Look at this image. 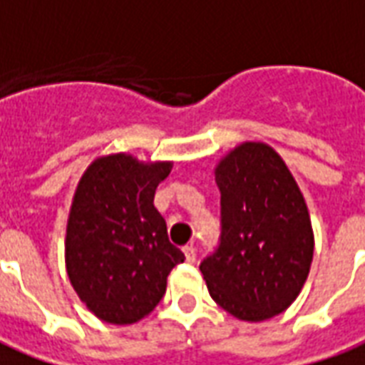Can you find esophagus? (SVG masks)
<instances>
[{"instance_id":"obj_1","label":"esophagus","mask_w":365,"mask_h":365,"mask_svg":"<svg viewBox=\"0 0 365 365\" xmlns=\"http://www.w3.org/2000/svg\"><path fill=\"white\" fill-rule=\"evenodd\" d=\"M183 255H185V261H187V263H193L197 257L195 247H193V245H185V247H183Z\"/></svg>"}]
</instances>
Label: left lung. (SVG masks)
<instances>
[{"label": "left lung", "instance_id": "8db88e82", "mask_svg": "<svg viewBox=\"0 0 365 365\" xmlns=\"http://www.w3.org/2000/svg\"><path fill=\"white\" fill-rule=\"evenodd\" d=\"M222 234L201 263L210 298L242 321L271 319L292 306L313 261L312 218L282 156L245 141L215 166Z\"/></svg>", "mask_w": 365, "mask_h": 365}]
</instances>
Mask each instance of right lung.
Masks as SVG:
<instances>
[{
  "label": "right lung",
  "instance_id": "1",
  "mask_svg": "<svg viewBox=\"0 0 365 365\" xmlns=\"http://www.w3.org/2000/svg\"><path fill=\"white\" fill-rule=\"evenodd\" d=\"M172 160H139L129 153L94 158L73 193L66 228V269L86 309L112 325H133L166 292L183 253L170 244L155 207Z\"/></svg>",
  "mask_w": 365,
  "mask_h": 365
}]
</instances>
